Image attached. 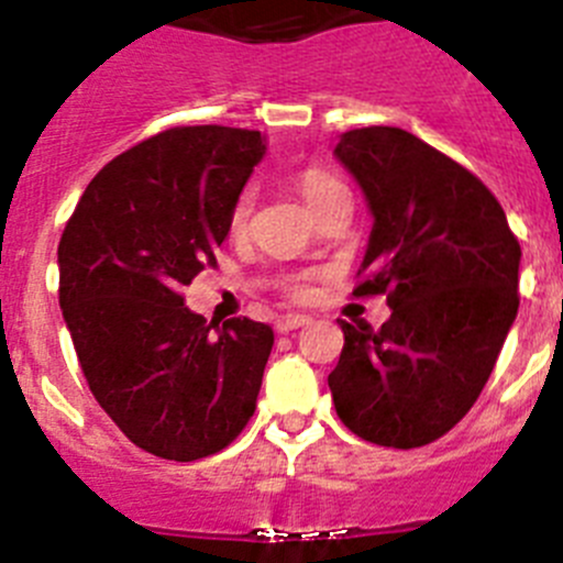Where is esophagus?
Here are the masks:
<instances>
[{
    "instance_id": "obj_1",
    "label": "esophagus",
    "mask_w": 563,
    "mask_h": 563,
    "mask_svg": "<svg viewBox=\"0 0 563 563\" xmlns=\"http://www.w3.org/2000/svg\"><path fill=\"white\" fill-rule=\"evenodd\" d=\"M308 322H311V319L302 317V313H286V317L275 319V330H277V333H288V330L306 328Z\"/></svg>"
}]
</instances>
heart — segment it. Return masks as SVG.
<instances>
[{
  "mask_svg": "<svg viewBox=\"0 0 563 563\" xmlns=\"http://www.w3.org/2000/svg\"><path fill=\"white\" fill-rule=\"evenodd\" d=\"M339 188H344V186H341L333 175H328V172H322V169H308L306 175L299 177V191H302V197H306L308 208H317L324 197H330V194L339 191ZM250 213H252V191H244L233 208L230 228L244 230ZM291 291L297 294V297H302V294H306V286H302V283H294Z\"/></svg>",
  "mask_w": 563,
  "mask_h": 563,
  "instance_id": "obj_1",
  "label": "heart"
}]
</instances>
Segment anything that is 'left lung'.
<instances>
[{"label":"left lung","instance_id":"obj_1","mask_svg":"<svg viewBox=\"0 0 563 563\" xmlns=\"http://www.w3.org/2000/svg\"><path fill=\"white\" fill-rule=\"evenodd\" d=\"M364 191L369 244L355 297L386 294L380 330L339 322L335 413L361 439L411 450L475 406L519 308L522 250L475 175L400 128L341 133L333 146Z\"/></svg>","mask_w":563,"mask_h":563}]
</instances>
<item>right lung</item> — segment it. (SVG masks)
I'll list each match as a JSON object with an SVG mask.
<instances>
[{
	"label": "right lung",
	"mask_w": 563,
	"mask_h": 563,
	"mask_svg": "<svg viewBox=\"0 0 563 563\" xmlns=\"http://www.w3.org/2000/svg\"><path fill=\"white\" fill-rule=\"evenodd\" d=\"M266 155L257 130L175 128L110 161L57 244L60 311L88 388L135 448L169 461L224 450L255 411L275 333L183 302L230 233Z\"/></svg>",
	"instance_id": "1"
}]
</instances>
